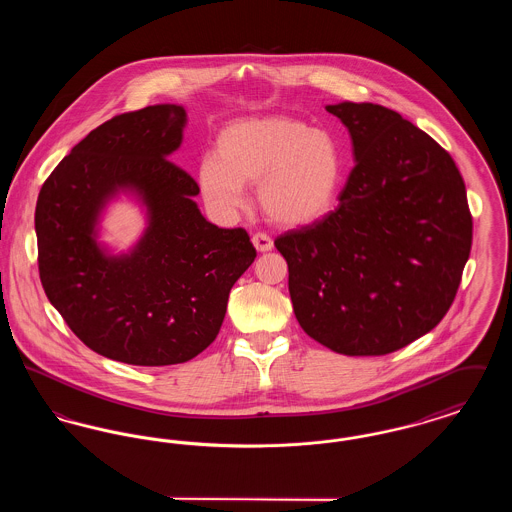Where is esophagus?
<instances>
[{"instance_id": "1", "label": "esophagus", "mask_w": 512, "mask_h": 512, "mask_svg": "<svg viewBox=\"0 0 512 512\" xmlns=\"http://www.w3.org/2000/svg\"><path fill=\"white\" fill-rule=\"evenodd\" d=\"M251 242H253V245H255V249H257V251H261V253L270 251V249L274 247V242L270 240V236L265 234V232H257V234H253Z\"/></svg>"}]
</instances>
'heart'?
Instances as JSON below:
<instances>
[{
    "label": "heart",
    "instance_id": "obj_1",
    "mask_svg": "<svg viewBox=\"0 0 512 512\" xmlns=\"http://www.w3.org/2000/svg\"><path fill=\"white\" fill-rule=\"evenodd\" d=\"M343 176L338 142L292 117H261L228 124L217 157L199 161L197 182L205 203L232 215L247 203L244 186L259 184V203L282 226L322 219L336 203Z\"/></svg>",
    "mask_w": 512,
    "mask_h": 512
}]
</instances>
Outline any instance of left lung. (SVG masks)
Returning a JSON list of instances; mask_svg holds the SVG:
<instances>
[{"label":"left lung","mask_w":512,"mask_h":512,"mask_svg":"<svg viewBox=\"0 0 512 512\" xmlns=\"http://www.w3.org/2000/svg\"><path fill=\"white\" fill-rule=\"evenodd\" d=\"M349 130L355 167L340 205L276 238L293 313L307 336L349 355H388L449 311L472 245L451 155L376 103L326 105Z\"/></svg>","instance_id":"1"}]
</instances>
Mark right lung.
<instances>
[{"label":"right lung","mask_w":512,"mask_h":512,"mask_svg":"<svg viewBox=\"0 0 512 512\" xmlns=\"http://www.w3.org/2000/svg\"><path fill=\"white\" fill-rule=\"evenodd\" d=\"M186 109L149 105L92 130L55 167L36 203L38 270L76 338L126 365L186 363L219 334L232 286L255 261L244 228H219L194 201V178L169 161ZM121 191L147 207L128 254L97 244L104 205Z\"/></svg>","instance_id":"1"}]
</instances>
